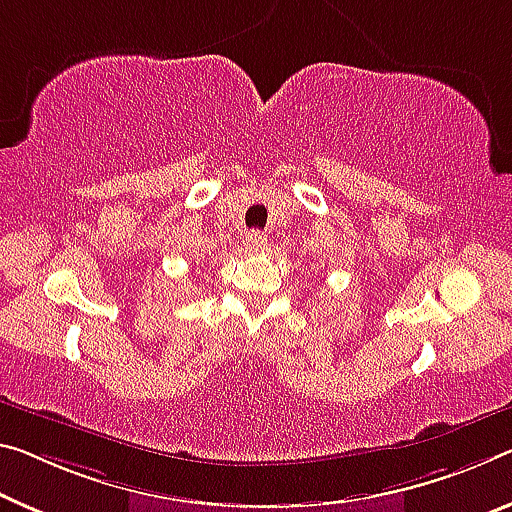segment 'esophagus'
<instances>
[{
	"mask_svg": "<svg viewBox=\"0 0 512 512\" xmlns=\"http://www.w3.org/2000/svg\"><path fill=\"white\" fill-rule=\"evenodd\" d=\"M245 245L249 251H263L267 247V238L261 231H249L245 235Z\"/></svg>",
	"mask_w": 512,
	"mask_h": 512,
	"instance_id": "1",
	"label": "esophagus"
}]
</instances>
